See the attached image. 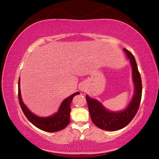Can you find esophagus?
<instances>
[{"label":"esophagus","instance_id":"obj_1","mask_svg":"<svg viewBox=\"0 0 159 159\" xmlns=\"http://www.w3.org/2000/svg\"><path fill=\"white\" fill-rule=\"evenodd\" d=\"M80 91H82V92H85L86 89L85 85H84L83 84H81V85L80 86Z\"/></svg>","mask_w":159,"mask_h":159}]
</instances>
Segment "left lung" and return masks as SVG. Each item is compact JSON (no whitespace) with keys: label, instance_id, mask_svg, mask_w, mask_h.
Segmentation results:
<instances>
[{"label":"left lung","instance_id":"8db88e82","mask_svg":"<svg viewBox=\"0 0 159 159\" xmlns=\"http://www.w3.org/2000/svg\"><path fill=\"white\" fill-rule=\"evenodd\" d=\"M124 50L130 60L134 84V96L128 107L121 111L112 112L105 109L97 100L92 99L87 95L85 97L93 123L104 130L116 131L126 126L135 116L141 102L142 83L137 64L133 54L126 48H124Z\"/></svg>","mask_w":159,"mask_h":159}]
</instances>
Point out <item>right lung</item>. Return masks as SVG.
I'll use <instances>...</instances> for the list:
<instances>
[{
    "mask_svg": "<svg viewBox=\"0 0 159 159\" xmlns=\"http://www.w3.org/2000/svg\"><path fill=\"white\" fill-rule=\"evenodd\" d=\"M20 81L19 78L18 80V99L20 105L23 111L24 114L25 115L26 118L32 123L35 126L39 128L42 130L46 132H57L63 130L70 123V105L73 98L78 94H80L79 92H76L73 93L68 98L64 100L57 113L52 115L51 116L46 117H40L33 114L31 111H30L27 107H26L21 98V93H20Z\"/></svg>",
    "mask_w": 159,
    "mask_h": 159,
    "instance_id": "right-lung-1",
    "label": "right lung"
}]
</instances>
